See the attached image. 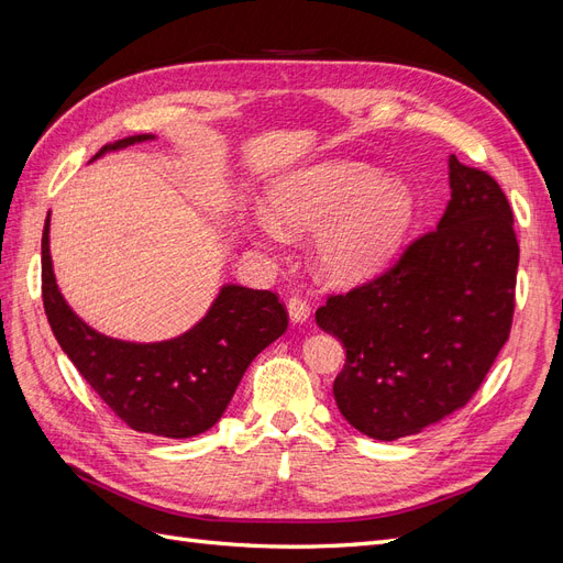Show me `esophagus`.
Wrapping results in <instances>:
<instances>
[{"label":"esophagus","mask_w":563,"mask_h":563,"mask_svg":"<svg viewBox=\"0 0 563 563\" xmlns=\"http://www.w3.org/2000/svg\"><path fill=\"white\" fill-rule=\"evenodd\" d=\"M287 313H289V320L292 322H306L308 316H311V306H308V301L303 297H289L287 301Z\"/></svg>","instance_id":"34e87169"}]
</instances>
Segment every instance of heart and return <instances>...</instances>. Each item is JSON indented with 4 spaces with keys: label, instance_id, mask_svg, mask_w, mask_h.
I'll use <instances>...</instances> for the list:
<instances>
[{
    "label": "heart",
    "instance_id": "1",
    "mask_svg": "<svg viewBox=\"0 0 563 563\" xmlns=\"http://www.w3.org/2000/svg\"><path fill=\"white\" fill-rule=\"evenodd\" d=\"M271 217L252 235L280 241L285 231H311L313 260L332 280H362L390 262L413 222V191L400 177H378L360 161H324L280 177L266 194Z\"/></svg>",
    "mask_w": 563,
    "mask_h": 563
}]
</instances>
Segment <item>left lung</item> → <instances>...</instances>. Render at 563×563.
<instances>
[{
  "label": "left lung",
  "mask_w": 563,
  "mask_h": 563,
  "mask_svg": "<svg viewBox=\"0 0 563 563\" xmlns=\"http://www.w3.org/2000/svg\"><path fill=\"white\" fill-rule=\"evenodd\" d=\"M449 187L438 229L316 311L346 349L336 407L374 440L407 438L465 407L510 336L519 264L512 208L492 175L453 154Z\"/></svg>",
  "instance_id": "left-lung-1"
}]
</instances>
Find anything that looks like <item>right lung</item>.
I'll return each instance as SVG.
<instances>
[{"label":"right lung","instance_id":"add662e5","mask_svg":"<svg viewBox=\"0 0 563 563\" xmlns=\"http://www.w3.org/2000/svg\"><path fill=\"white\" fill-rule=\"evenodd\" d=\"M154 140L131 135L96 154ZM51 214V212H48ZM42 233L44 311L60 349L102 402L137 432L185 440L222 419L250 362L287 330V311L268 289L224 285L201 322L156 343L96 332L71 311L53 276L48 224Z\"/></svg>","mask_w":563,"mask_h":563}]
</instances>
